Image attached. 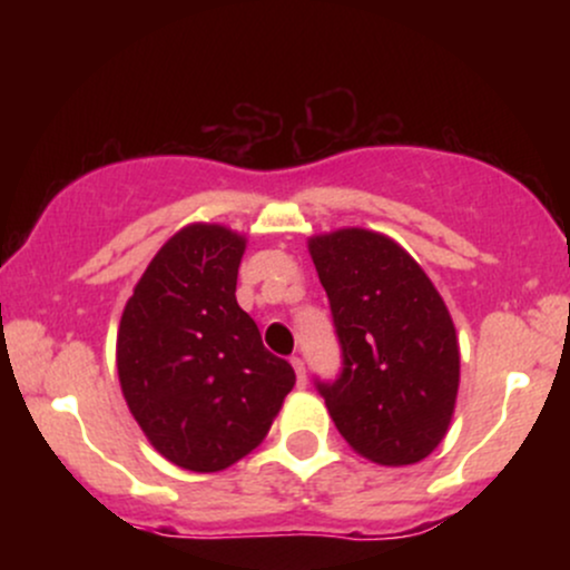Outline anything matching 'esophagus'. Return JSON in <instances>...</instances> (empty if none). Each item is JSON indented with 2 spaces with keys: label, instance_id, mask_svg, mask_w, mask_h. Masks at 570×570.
Listing matches in <instances>:
<instances>
[{
  "label": "esophagus",
  "instance_id": "esophagus-1",
  "mask_svg": "<svg viewBox=\"0 0 570 570\" xmlns=\"http://www.w3.org/2000/svg\"><path fill=\"white\" fill-rule=\"evenodd\" d=\"M292 367H294V372H297V385H303L305 389V362L299 356H292Z\"/></svg>",
  "mask_w": 570,
  "mask_h": 570
}]
</instances>
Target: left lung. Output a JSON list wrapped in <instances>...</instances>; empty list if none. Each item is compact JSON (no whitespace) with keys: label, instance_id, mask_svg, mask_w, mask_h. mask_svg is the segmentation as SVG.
<instances>
[{"label":"left lung","instance_id":"8db88e82","mask_svg":"<svg viewBox=\"0 0 570 570\" xmlns=\"http://www.w3.org/2000/svg\"><path fill=\"white\" fill-rule=\"evenodd\" d=\"M340 343L335 381L313 377L356 453L383 466L423 461L442 442L458 394L455 326L421 265L385 235L311 240Z\"/></svg>","mask_w":570,"mask_h":570}]
</instances>
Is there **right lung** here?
Listing matches in <instances>:
<instances>
[{
	"label": "right lung",
	"instance_id": "1",
	"mask_svg": "<svg viewBox=\"0 0 570 570\" xmlns=\"http://www.w3.org/2000/svg\"><path fill=\"white\" fill-rule=\"evenodd\" d=\"M244 238L189 225L155 254L117 332V372L136 423L189 472H222L265 440L294 385L235 303Z\"/></svg>",
	"mask_w": 570,
	"mask_h": 570
}]
</instances>
